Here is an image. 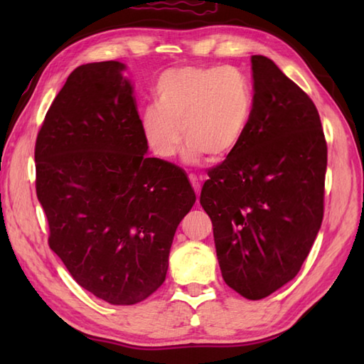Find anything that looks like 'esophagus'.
Here are the masks:
<instances>
[{"label": "esophagus", "mask_w": 364, "mask_h": 364, "mask_svg": "<svg viewBox=\"0 0 364 364\" xmlns=\"http://www.w3.org/2000/svg\"><path fill=\"white\" fill-rule=\"evenodd\" d=\"M189 181H191V184H192V188H194L196 194L200 196V189H202V183H200L198 178H197L196 175H189Z\"/></svg>", "instance_id": "obj_1"}]
</instances>
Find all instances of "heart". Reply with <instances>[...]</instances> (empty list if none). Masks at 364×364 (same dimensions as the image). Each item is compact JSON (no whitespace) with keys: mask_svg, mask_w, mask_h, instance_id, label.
I'll use <instances>...</instances> for the list:
<instances>
[{"mask_svg":"<svg viewBox=\"0 0 364 364\" xmlns=\"http://www.w3.org/2000/svg\"><path fill=\"white\" fill-rule=\"evenodd\" d=\"M154 105L141 114V131L159 159H172L188 141L184 156L219 161L233 153L249 127L253 94L249 80L231 65H191L162 73ZM182 131H179V128Z\"/></svg>","mask_w":364,"mask_h":364,"instance_id":"b5f03b06","label":"heart"}]
</instances>
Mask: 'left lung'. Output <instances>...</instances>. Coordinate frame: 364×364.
Masks as SVG:
<instances>
[{
  "mask_svg": "<svg viewBox=\"0 0 364 364\" xmlns=\"http://www.w3.org/2000/svg\"><path fill=\"white\" fill-rule=\"evenodd\" d=\"M253 106L241 144L208 172L200 205L211 218L222 277L249 300L294 277L323 218L327 142L313 100L266 56H252Z\"/></svg>",
  "mask_w": 364,
  "mask_h": 364,
  "instance_id": "obj_1",
  "label": "left lung"
}]
</instances>
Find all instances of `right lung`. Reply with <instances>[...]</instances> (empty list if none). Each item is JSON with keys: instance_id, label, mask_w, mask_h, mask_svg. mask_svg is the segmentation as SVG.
Returning <instances> with one entry per match:
<instances>
[{"instance_id": "add662e5", "label": "right lung", "mask_w": 364, "mask_h": 364, "mask_svg": "<svg viewBox=\"0 0 364 364\" xmlns=\"http://www.w3.org/2000/svg\"><path fill=\"white\" fill-rule=\"evenodd\" d=\"M123 70L117 60L75 68L34 150L50 249L111 305L139 304L164 283L176 227L196 203L183 170L146 154Z\"/></svg>"}]
</instances>
